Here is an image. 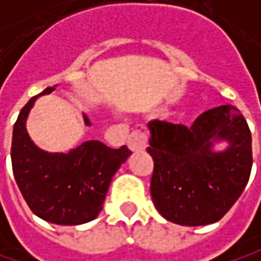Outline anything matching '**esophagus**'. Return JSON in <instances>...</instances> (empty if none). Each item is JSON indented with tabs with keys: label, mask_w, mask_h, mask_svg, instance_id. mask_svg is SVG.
Segmentation results:
<instances>
[{
	"label": "esophagus",
	"mask_w": 261,
	"mask_h": 261,
	"mask_svg": "<svg viewBox=\"0 0 261 261\" xmlns=\"http://www.w3.org/2000/svg\"><path fill=\"white\" fill-rule=\"evenodd\" d=\"M148 145V136L145 132H141V129H135V132L128 136V147L133 151H141L145 150Z\"/></svg>",
	"instance_id": "34e87169"
}]
</instances>
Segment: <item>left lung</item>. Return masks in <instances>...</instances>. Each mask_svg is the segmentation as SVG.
Listing matches in <instances>:
<instances>
[{
    "instance_id": "8db88e82",
    "label": "left lung",
    "mask_w": 261,
    "mask_h": 261,
    "mask_svg": "<svg viewBox=\"0 0 261 261\" xmlns=\"http://www.w3.org/2000/svg\"><path fill=\"white\" fill-rule=\"evenodd\" d=\"M154 161L151 199L167 220L200 226L219 222L242 196L252 168V142L246 119L234 105L202 113L191 126L151 120ZM228 148L214 152V142Z\"/></svg>"
}]
</instances>
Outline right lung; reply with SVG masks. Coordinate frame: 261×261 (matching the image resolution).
Returning <instances> with one entry per match:
<instances>
[{
	"label": "right lung",
	"instance_id": "1",
	"mask_svg": "<svg viewBox=\"0 0 261 261\" xmlns=\"http://www.w3.org/2000/svg\"><path fill=\"white\" fill-rule=\"evenodd\" d=\"M53 90L48 87L41 94ZM38 96L22 107L13 126L10 154L15 180L39 219L68 226L87 223L100 213L114 173L132 151L125 145L113 150L99 141H87L67 154L39 150L25 129V119ZM84 120L91 125L85 114Z\"/></svg>",
	"mask_w": 261,
	"mask_h": 261
}]
</instances>
